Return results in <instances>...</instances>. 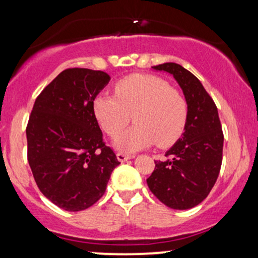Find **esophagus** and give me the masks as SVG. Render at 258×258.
Here are the masks:
<instances>
[{"label": "esophagus", "mask_w": 258, "mask_h": 258, "mask_svg": "<svg viewBox=\"0 0 258 258\" xmlns=\"http://www.w3.org/2000/svg\"><path fill=\"white\" fill-rule=\"evenodd\" d=\"M116 156H117V160H119V161H121V162L127 161V160L132 159V155H128V154L121 153V152L117 153V154H116Z\"/></svg>", "instance_id": "34e87169"}]
</instances>
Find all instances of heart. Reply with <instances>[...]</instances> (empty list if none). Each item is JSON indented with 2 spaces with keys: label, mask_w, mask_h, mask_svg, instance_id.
I'll return each mask as SVG.
<instances>
[{
  "label": "heart",
  "mask_w": 258,
  "mask_h": 258,
  "mask_svg": "<svg viewBox=\"0 0 258 258\" xmlns=\"http://www.w3.org/2000/svg\"><path fill=\"white\" fill-rule=\"evenodd\" d=\"M115 96L100 93L93 100L94 116L110 137H116L132 119L136 125L115 141L121 153L153 146L167 148L178 141L188 119V102L182 92L164 79L133 74L114 86Z\"/></svg>",
  "instance_id": "b5f03b06"
}]
</instances>
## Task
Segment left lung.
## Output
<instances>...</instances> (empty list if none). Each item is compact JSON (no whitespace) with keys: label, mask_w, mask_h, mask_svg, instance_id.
<instances>
[{"label":"left lung","mask_w":258,"mask_h":258,"mask_svg":"<svg viewBox=\"0 0 258 258\" xmlns=\"http://www.w3.org/2000/svg\"><path fill=\"white\" fill-rule=\"evenodd\" d=\"M177 80L188 102V119L182 138L166 152L165 161H155L147 179L150 191L174 210L199 205L220 174L223 131L217 106L199 79L176 63L153 67Z\"/></svg>","instance_id":"obj_1"}]
</instances>
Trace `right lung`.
<instances>
[{
	"label": "right lung",
	"mask_w": 258,
	"mask_h": 258,
	"mask_svg": "<svg viewBox=\"0 0 258 258\" xmlns=\"http://www.w3.org/2000/svg\"><path fill=\"white\" fill-rule=\"evenodd\" d=\"M110 76L100 70L70 68L43 88L28 125V161L47 199L67 211H82L105 193L120 164L105 146L93 100Z\"/></svg>",
	"instance_id": "add662e5"
}]
</instances>
